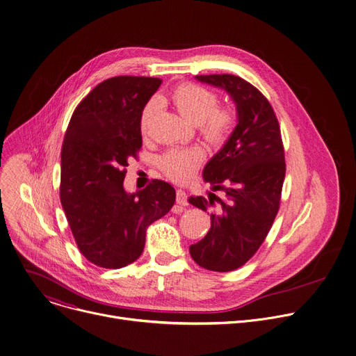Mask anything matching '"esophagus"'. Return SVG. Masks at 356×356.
I'll list each match as a JSON object with an SVG mask.
<instances>
[{"label":"esophagus","mask_w":356,"mask_h":356,"mask_svg":"<svg viewBox=\"0 0 356 356\" xmlns=\"http://www.w3.org/2000/svg\"><path fill=\"white\" fill-rule=\"evenodd\" d=\"M176 202L180 206H187V194L184 190H177L176 191Z\"/></svg>","instance_id":"obj_1"}]
</instances>
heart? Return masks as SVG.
I'll list each match as a JSON object with an SVG mask.
<instances>
[{
  "label": "heart",
  "mask_w": 356,
  "mask_h": 356,
  "mask_svg": "<svg viewBox=\"0 0 356 356\" xmlns=\"http://www.w3.org/2000/svg\"><path fill=\"white\" fill-rule=\"evenodd\" d=\"M170 99L177 111L191 124H195L201 136L213 146H221L231 135L236 114L229 106H218V97L210 88L193 83H183L170 92ZM159 110L156 98L145 104L139 131L146 136L150 124ZM204 162V152L200 147L170 149L159 159L162 172L177 183H186L194 177L197 169Z\"/></svg>",
  "instance_id": "b5f03b06"
}]
</instances>
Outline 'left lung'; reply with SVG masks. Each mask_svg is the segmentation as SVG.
<instances>
[{"label":"left lung","instance_id":"1","mask_svg":"<svg viewBox=\"0 0 356 356\" xmlns=\"http://www.w3.org/2000/svg\"><path fill=\"white\" fill-rule=\"evenodd\" d=\"M195 79L231 95L238 124L202 170V179L214 191H224L225 198L216 194L209 200L201 195L188 198L190 204L202 211L217 207L210 231L190 245V255L207 270L231 272L255 255L272 228L286 175L284 147L276 114L257 87L232 74Z\"/></svg>","mask_w":356,"mask_h":356}]
</instances>
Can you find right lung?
<instances>
[{"instance_id":"add662e5","label":"right lung","mask_w":356,"mask_h":356,"mask_svg":"<svg viewBox=\"0 0 356 356\" xmlns=\"http://www.w3.org/2000/svg\"><path fill=\"white\" fill-rule=\"evenodd\" d=\"M161 79L118 76L76 107L62 146L60 201L74 241L91 264L120 269L145 248L146 228L175 204V188L154 180L127 193L125 168L142 146L139 118Z\"/></svg>"}]
</instances>
